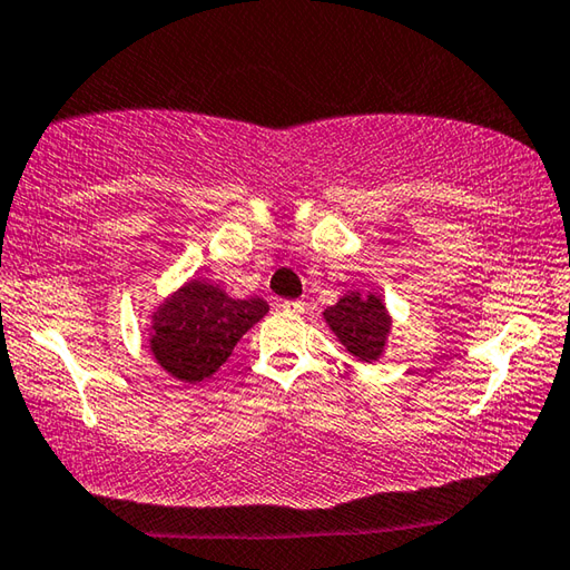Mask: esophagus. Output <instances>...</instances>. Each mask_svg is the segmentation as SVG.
Here are the masks:
<instances>
[{
  "label": "esophagus",
  "instance_id": "1",
  "mask_svg": "<svg viewBox=\"0 0 570 570\" xmlns=\"http://www.w3.org/2000/svg\"><path fill=\"white\" fill-rule=\"evenodd\" d=\"M282 308L288 314H304V302H292V298H286V302H282Z\"/></svg>",
  "mask_w": 570,
  "mask_h": 570
}]
</instances>
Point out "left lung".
Returning <instances> with one entry per match:
<instances>
[{
	"instance_id": "8db88e82",
	"label": "left lung",
	"mask_w": 570,
	"mask_h": 570,
	"mask_svg": "<svg viewBox=\"0 0 570 570\" xmlns=\"http://www.w3.org/2000/svg\"><path fill=\"white\" fill-rule=\"evenodd\" d=\"M324 320L346 352L360 362H377L387 346L392 320L377 294L346 292L334 306L324 308Z\"/></svg>"
}]
</instances>
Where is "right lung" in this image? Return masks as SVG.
<instances>
[{
  "instance_id": "obj_1",
  "label": "right lung",
  "mask_w": 570,
  "mask_h": 570,
  "mask_svg": "<svg viewBox=\"0 0 570 570\" xmlns=\"http://www.w3.org/2000/svg\"><path fill=\"white\" fill-rule=\"evenodd\" d=\"M266 312L264 298H234L204 278H190L153 312L150 352L170 377L204 382Z\"/></svg>"
}]
</instances>
